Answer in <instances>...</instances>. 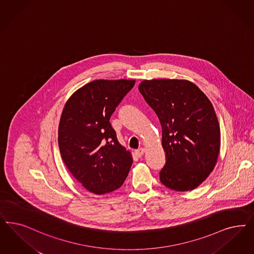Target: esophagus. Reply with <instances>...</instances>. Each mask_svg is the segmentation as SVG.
Instances as JSON below:
<instances>
[{
	"mask_svg": "<svg viewBox=\"0 0 254 254\" xmlns=\"http://www.w3.org/2000/svg\"><path fill=\"white\" fill-rule=\"evenodd\" d=\"M144 152H145V149H144L143 147H140V148L136 149V150L134 151L135 155L137 156V157H141V156L144 154Z\"/></svg>",
	"mask_w": 254,
	"mask_h": 254,
	"instance_id": "obj_1",
	"label": "esophagus"
}]
</instances>
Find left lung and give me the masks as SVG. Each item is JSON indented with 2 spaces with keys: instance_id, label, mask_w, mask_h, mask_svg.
I'll use <instances>...</instances> for the list:
<instances>
[{
  "instance_id": "8db88e82",
  "label": "left lung",
  "mask_w": 254,
  "mask_h": 254,
  "mask_svg": "<svg viewBox=\"0 0 254 254\" xmlns=\"http://www.w3.org/2000/svg\"><path fill=\"white\" fill-rule=\"evenodd\" d=\"M138 89L162 125L166 162L161 182L179 191L196 188L212 172L220 152V124L211 102L188 80H144Z\"/></svg>"
}]
</instances>
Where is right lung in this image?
Returning <instances> with one entry per match:
<instances>
[{
	"mask_svg": "<svg viewBox=\"0 0 254 254\" xmlns=\"http://www.w3.org/2000/svg\"><path fill=\"white\" fill-rule=\"evenodd\" d=\"M135 80L90 82L76 90L63 110L58 143L68 170L95 194L120 188L132 158L110 124V117Z\"/></svg>",
	"mask_w": 254,
	"mask_h": 254,
	"instance_id": "add662e5",
	"label": "right lung"
}]
</instances>
